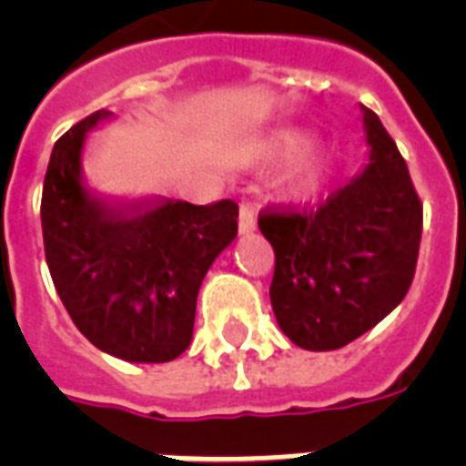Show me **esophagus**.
<instances>
[{"mask_svg":"<svg viewBox=\"0 0 466 466\" xmlns=\"http://www.w3.org/2000/svg\"><path fill=\"white\" fill-rule=\"evenodd\" d=\"M256 229V210L248 200H241L239 205V232L248 234Z\"/></svg>","mask_w":466,"mask_h":466,"instance_id":"esophagus-1","label":"esophagus"}]
</instances>
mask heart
Segmentation results:
<instances>
[{
	"label": "heart",
	"instance_id": "1",
	"mask_svg": "<svg viewBox=\"0 0 466 466\" xmlns=\"http://www.w3.org/2000/svg\"><path fill=\"white\" fill-rule=\"evenodd\" d=\"M302 145H305V135L285 133L278 137L276 152H280V155H295V152L302 149ZM321 174H324V161L319 159V157H311V159L302 161L298 167V171H295V178H292V181H295V188H314L319 183V178H321Z\"/></svg>",
	"mask_w": 466,
	"mask_h": 466
}]
</instances>
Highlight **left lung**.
I'll use <instances>...</instances> for the list:
<instances>
[{
    "label": "left lung",
    "mask_w": 466,
    "mask_h": 466,
    "mask_svg": "<svg viewBox=\"0 0 466 466\" xmlns=\"http://www.w3.org/2000/svg\"><path fill=\"white\" fill-rule=\"evenodd\" d=\"M370 164L317 208H263L276 251L270 305L288 339L336 350L406 298L419 261L423 203L397 142L362 106Z\"/></svg>",
    "instance_id": "left-lung-1"
}]
</instances>
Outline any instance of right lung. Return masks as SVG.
Returning <instances> with one entry per match:
<instances>
[{
    "instance_id": "add662e5",
    "label": "right lung",
    "mask_w": 466,
    "mask_h": 466,
    "mask_svg": "<svg viewBox=\"0 0 466 466\" xmlns=\"http://www.w3.org/2000/svg\"><path fill=\"white\" fill-rule=\"evenodd\" d=\"M108 116L91 113L55 142L40 200L46 261L94 346L127 362H168L190 346L198 290L237 237L239 205L91 198L79 159L86 133Z\"/></svg>"
}]
</instances>
